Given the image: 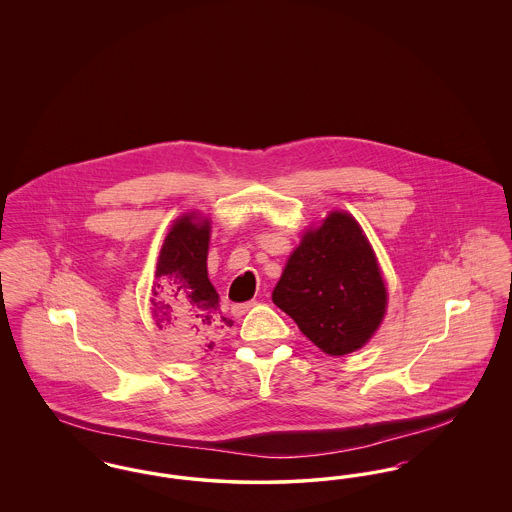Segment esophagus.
I'll list each match as a JSON object with an SVG mask.
<instances>
[{"label":"esophagus","mask_w":512,"mask_h":512,"mask_svg":"<svg viewBox=\"0 0 512 512\" xmlns=\"http://www.w3.org/2000/svg\"><path fill=\"white\" fill-rule=\"evenodd\" d=\"M255 305H257V301H255V299L245 301V303H234V305H232V315H234V317H242V315H245L249 309H253Z\"/></svg>","instance_id":"esophagus-1"}]
</instances>
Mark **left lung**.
I'll list each match as a JSON object with an SVG mask.
<instances>
[{"label":"left lung","mask_w":512,"mask_h":512,"mask_svg":"<svg viewBox=\"0 0 512 512\" xmlns=\"http://www.w3.org/2000/svg\"><path fill=\"white\" fill-rule=\"evenodd\" d=\"M272 301L324 353L340 357L363 347L384 318L388 292L357 220L336 211L309 230Z\"/></svg>","instance_id":"8db88e82"}]
</instances>
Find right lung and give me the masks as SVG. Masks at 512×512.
Returning a JSON list of instances; mask_svg holds the SVG:
<instances>
[{"label":"right lung","instance_id":"right-lung-1","mask_svg":"<svg viewBox=\"0 0 512 512\" xmlns=\"http://www.w3.org/2000/svg\"><path fill=\"white\" fill-rule=\"evenodd\" d=\"M209 222L186 215L172 224L159 255L151 313L188 359L207 355L232 326L207 276Z\"/></svg>","mask_w":512,"mask_h":512}]
</instances>
